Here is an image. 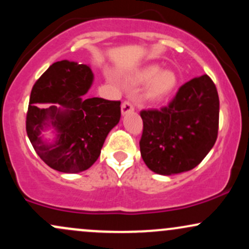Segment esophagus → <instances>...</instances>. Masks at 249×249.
Instances as JSON below:
<instances>
[{"label":"esophagus","instance_id":"obj_1","mask_svg":"<svg viewBox=\"0 0 249 249\" xmlns=\"http://www.w3.org/2000/svg\"><path fill=\"white\" fill-rule=\"evenodd\" d=\"M132 111H135V107H133V105L130 102H124L122 104V114L123 116L126 113H129V112H132Z\"/></svg>","mask_w":249,"mask_h":249}]
</instances>
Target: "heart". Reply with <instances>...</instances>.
<instances>
[{"label": "heart", "mask_w": 249, "mask_h": 249, "mask_svg": "<svg viewBox=\"0 0 249 249\" xmlns=\"http://www.w3.org/2000/svg\"><path fill=\"white\" fill-rule=\"evenodd\" d=\"M132 86L146 85L145 98L149 103L164 102L176 89L178 78L173 70H162L160 65L149 64L139 68L129 80Z\"/></svg>", "instance_id": "heart-1"}]
</instances>
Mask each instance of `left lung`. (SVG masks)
<instances>
[{
  "label": "left lung",
  "mask_w": 249,
  "mask_h": 249,
  "mask_svg": "<svg viewBox=\"0 0 249 249\" xmlns=\"http://www.w3.org/2000/svg\"><path fill=\"white\" fill-rule=\"evenodd\" d=\"M218 111L217 89L207 74L179 87L169 106L142 111L139 146L147 168L171 176L200 164L216 142Z\"/></svg>",
  "instance_id": "8db88e82"
}]
</instances>
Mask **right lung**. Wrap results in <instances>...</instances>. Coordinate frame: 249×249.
I'll return each instance as SVG.
<instances>
[{
    "mask_svg": "<svg viewBox=\"0 0 249 249\" xmlns=\"http://www.w3.org/2000/svg\"><path fill=\"white\" fill-rule=\"evenodd\" d=\"M93 79L89 65L61 60L33 86L27 135L41 160L60 173L91 168L108 132L120 120V102L85 97ZM49 128L54 133L52 140L43 135Z\"/></svg>",
    "mask_w": 249,
    "mask_h": 249,
    "instance_id": "add662e5",
    "label": "right lung"
}]
</instances>
